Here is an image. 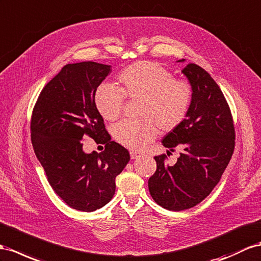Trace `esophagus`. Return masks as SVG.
<instances>
[{
	"label": "esophagus",
	"instance_id": "1",
	"mask_svg": "<svg viewBox=\"0 0 261 261\" xmlns=\"http://www.w3.org/2000/svg\"><path fill=\"white\" fill-rule=\"evenodd\" d=\"M140 155H141V154H140L139 152H136V151H131V152H130V156H131L132 160L138 159Z\"/></svg>",
	"mask_w": 261,
	"mask_h": 261
}]
</instances>
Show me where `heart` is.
<instances>
[{"label": "heart", "mask_w": 261, "mask_h": 261, "mask_svg": "<svg viewBox=\"0 0 261 261\" xmlns=\"http://www.w3.org/2000/svg\"><path fill=\"white\" fill-rule=\"evenodd\" d=\"M120 88L100 85L93 96L96 109L107 121L121 115L124 97L140 99L139 120H122L112 126L117 141L132 150L142 149L158 135L176 129L188 115L193 99L192 86L175 80L163 67L153 62H138L119 73Z\"/></svg>", "instance_id": "1"}]
</instances>
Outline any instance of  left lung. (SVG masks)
<instances>
[{
	"label": "left lung",
	"mask_w": 261,
	"mask_h": 261,
	"mask_svg": "<svg viewBox=\"0 0 261 261\" xmlns=\"http://www.w3.org/2000/svg\"><path fill=\"white\" fill-rule=\"evenodd\" d=\"M182 72L192 86V103L184 121L162 140L165 148L181 153L174 165L165 162V155L155 156L156 171L148 183L159 205L177 212L211 194L235 148L231 113L215 80L196 64H189Z\"/></svg>",
	"instance_id": "8db88e82"
}]
</instances>
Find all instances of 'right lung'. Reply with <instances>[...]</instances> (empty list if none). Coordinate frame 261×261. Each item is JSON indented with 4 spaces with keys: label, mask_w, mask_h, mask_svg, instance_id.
Returning a JSON list of instances; mask_svg holds the SVG:
<instances>
[{
    "label": "right lung",
    "mask_w": 261,
    "mask_h": 261,
    "mask_svg": "<svg viewBox=\"0 0 261 261\" xmlns=\"http://www.w3.org/2000/svg\"><path fill=\"white\" fill-rule=\"evenodd\" d=\"M110 72V65L95 62L66 65L44 87L33 110L35 154L53 190L77 211L93 212L109 203L116 177L130 161L128 150L111 141L93 102ZM85 135L106 144L105 151L86 153Z\"/></svg>",
    "instance_id": "obj_1"
}]
</instances>
